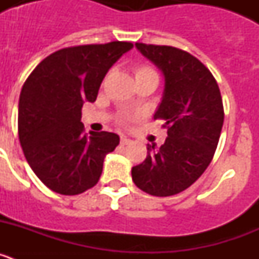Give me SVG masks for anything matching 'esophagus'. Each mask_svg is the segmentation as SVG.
Here are the masks:
<instances>
[{
    "mask_svg": "<svg viewBox=\"0 0 259 259\" xmlns=\"http://www.w3.org/2000/svg\"><path fill=\"white\" fill-rule=\"evenodd\" d=\"M131 143H132V140H130V139L125 136H123L122 139H120V144H122V145H130Z\"/></svg>",
    "mask_w": 259,
    "mask_h": 259,
    "instance_id": "34e87169",
    "label": "esophagus"
}]
</instances>
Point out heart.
<instances>
[{"label": "heart", "instance_id": "1", "mask_svg": "<svg viewBox=\"0 0 259 259\" xmlns=\"http://www.w3.org/2000/svg\"><path fill=\"white\" fill-rule=\"evenodd\" d=\"M157 75L154 72V70L150 67H146V66H141L136 70V76H141V75Z\"/></svg>", "mask_w": 259, "mask_h": 259}]
</instances>
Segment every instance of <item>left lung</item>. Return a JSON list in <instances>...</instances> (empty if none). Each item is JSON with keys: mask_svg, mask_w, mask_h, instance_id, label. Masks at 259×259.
Listing matches in <instances>:
<instances>
[{"mask_svg": "<svg viewBox=\"0 0 259 259\" xmlns=\"http://www.w3.org/2000/svg\"><path fill=\"white\" fill-rule=\"evenodd\" d=\"M135 47L163 74V95L153 118L163 120L167 139L158 149L148 144L145 161L132 167V180L146 193L167 197L191 187L211 162L223 102L217 80L196 57L172 47Z\"/></svg>", "mask_w": 259, "mask_h": 259, "instance_id": "1", "label": "left lung"}]
</instances>
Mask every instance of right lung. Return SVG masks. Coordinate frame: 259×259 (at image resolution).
<instances>
[{
  "instance_id": "add662e5",
  "label": "right lung",
  "mask_w": 259,
  "mask_h": 259,
  "mask_svg": "<svg viewBox=\"0 0 259 259\" xmlns=\"http://www.w3.org/2000/svg\"><path fill=\"white\" fill-rule=\"evenodd\" d=\"M132 48L113 41L61 49L26 80L18 109L19 141L33 172L53 192L74 196L97 184L119 136L84 134L81 107L96 101L107 71Z\"/></svg>"
}]
</instances>
